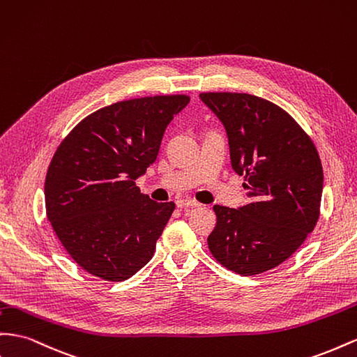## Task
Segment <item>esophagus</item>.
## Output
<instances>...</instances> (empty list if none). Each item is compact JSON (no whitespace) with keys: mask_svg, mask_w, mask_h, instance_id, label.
<instances>
[{"mask_svg":"<svg viewBox=\"0 0 357 357\" xmlns=\"http://www.w3.org/2000/svg\"><path fill=\"white\" fill-rule=\"evenodd\" d=\"M176 204L178 208H195L199 207V204L194 199H188V198H180L176 201Z\"/></svg>","mask_w":357,"mask_h":357,"instance_id":"esophagus-1","label":"esophagus"}]
</instances>
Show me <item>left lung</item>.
<instances>
[{"label": "left lung", "mask_w": 357, "mask_h": 357, "mask_svg": "<svg viewBox=\"0 0 357 357\" xmlns=\"http://www.w3.org/2000/svg\"><path fill=\"white\" fill-rule=\"evenodd\" d=\"M224 124L231 167L249 202L215 206L210 252L229 271L258 275L284 263L319 220L323 168L310 137L275 103L245 93H202Z\"/></svg>", "instance_id": "obj_1"}]
</instances>
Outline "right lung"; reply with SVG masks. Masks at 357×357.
Segmentation results:
<instances>
[{
  "label": "right lung",
  "mask_w": 357,
  "mask_h": 357,
  "mask_svg": "<svg viewBox=\"0 0 357 357\" xmlns=\"http://www.w3.org/2000/svg\"><path fill=\"white\" fill-rule=\"evenodd\" d=\"M188 96L117 102L85 117L60 144L45 180L46 215L84 271L124 281L146 266L176 208L141 194L135 180L156 160Z\"/></svg>",
  "instance_id": "obj_1"
}]
</instances>
